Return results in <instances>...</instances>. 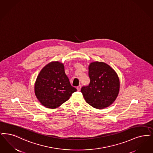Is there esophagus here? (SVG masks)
I'll return each instance as SVG.
<instances>
[{
  "instance_id": "obj_1",
  "label": "esophagus",
  "mask_w": 153,
  "mask_h": 153,
  "mask_svg": "<svg viewBox=\"0 0 153 153\" xmlns=\"http://www.w3.org/2000/svg\"><path fill=\"white\" fill-rule=\"evenodd\" d=\"M81 85H79L76 88H77V91H80V89H81Z\"/></svg>"
}]
</instances>
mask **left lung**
Here are the masks:
<instances>
[{"mask_svg":"<svg viewBox=\"0 0 153 153\" xmlns=\"http://www.w3.org/2000/svg\"><path fill=\"white\" fill-rule=\"evenodd\" d=\"M89 85L81 89L86 102L98 109L109 106L120 91V79L115 71L104 62L95 61L89 66Z\"/></svg>","mask_w":153,"mask_h":153,"instance_id":"1","label":"left lung"}]
</instances>
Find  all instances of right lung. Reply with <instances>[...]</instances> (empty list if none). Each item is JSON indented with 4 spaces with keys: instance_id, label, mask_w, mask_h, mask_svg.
Wrapping results in <instances>:
<instances>
[{
    "instance_id": "right-lung-1",
    "label": "right lung",
    "mask_w": 153,
    "mask_h": 153,
    "mask_svg": "<svg viewBox=\"0 0 153 153\" xmlns=\"http://www.w3.org/2000/svg\"><path fill=\"white\" fill-rule=\"evenodd\" d=\"M76 91L65 73L64 64L59 61L51 62L43 68L35 84L37 98L47 108L59 107Z\"/></svg>"
}]
</instances>
